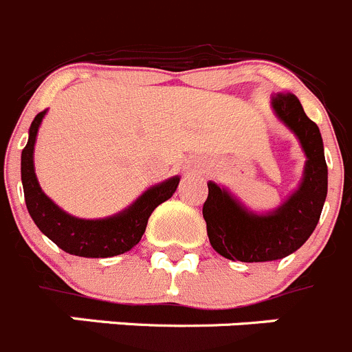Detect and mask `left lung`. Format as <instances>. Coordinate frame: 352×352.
<instances>
[{"label": "left lung", "mask_w": 352, "mask_h": 352, "mask_svg": "<svg viewBox=\"0 0 352 352\" xmlns=\"http://www.w3.org/2000/svg\"><path fill=\"white\" fill-rule=\"evenodd\" d=\"M270 106L277 120L300 143L305 155L304 173L295 192L267 212L253 211L228 188L208 183L202 214L209 243L216 253L234 262H274L295 253L314 232L327 199L328 167L319 127L289 92L272 94Z\"/></svg>", "instance_id": "1"}]
</instances>
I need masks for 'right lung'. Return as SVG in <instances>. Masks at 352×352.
<instances>
[{"label": "right lung", "instance_id": "obj_1", "mask_svg": "<svg viewBox=\"0 0 352 352\" xmlns=\"http://www.w3.org/2000/svg\"><path fill=\"white\" fill-rule=\"evenodd\" d=\"M45 115L47 109L34 117L29 127L28 144L21 157L25 206L36 227L60 250L76 256L108 258L131 251L143 237L153 209L173 197L179 185V176H173L146 188L136 201L117 214L96 220L69 214L41 190L34 173V144Z\"/></svg>", "mask_w": 352, "mask_h": 352}]
</instances>
